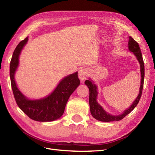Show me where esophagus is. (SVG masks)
<instances>
[{
    "instance_id": "1",
    "label": "esophagus",
    "mask_w": 155,
    "mask_h": 155,
    "mask_svg": "<svg viewBox=\"0 0 155 155\" xmlns=\"http://www.w3.org/2000/svg\"><path fill=\"white\" fill-rule=\"evenodd\" d=\"M89 73V71L87 68H84V69H82L78 72V77L80 78V80L83 81L84 79L88 77Z\"/></svg>"
}]
</instances>
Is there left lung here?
<instances>
[{
  "label": "left lung",
  "instance_id": "8db88e82",
  "mask_svg": "<svg viewBox=\"0 0 155 155\" xmlns=\"http://www.w3.org/2000/svg\"><path fill=\"white\" fill-rule=\"evenodd\" d=\"M128 47L129 50L131 53H133L136 57L137 60L138 61L140 65V72H141V85H140L139 92L138 96L133 102L131 105L129 106L126 110H125L121 114L112 115L109 114L107 111L103 108V107L97 101L98 96V86L94 83L91 78H88V80H86L84 83L88 86L89 88V105H90V110L92 114V117L95 118L96 120L103 121V122H110L114 121H120L122 120L124 117L127 116L134 110V109L137 105L139 102V100L141 98L142 91L143 88L144 83V77H145V66H144V62L142 57L141 51L140 49L139 45L138 43L135 41L131 37H129L128 41Z\"/></svg>",
  "mask_w": 155,
  "mask_h": 155
}]
</instances>
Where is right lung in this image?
<instances>
[{"label":"right lung","instance_id":"1","mask_svg":"<svg viewBox=\"0 0 155 155\" xmlns=\"http://www.w3.org/2000/svg\"><path fill=\"white\" fill-rule=\"evenodd\" d=\"M28 37L20 41L14 49L10 64V77L14 98L20 109L31 120L49 122L58 120L64 113L71 95L80 85L78 72L63 78L51 94L39 99H30L18 87L15 74L19 66L21 51L26 45Z\"/></svg>","mask_w":155,"mask_h":155}]
</instances>
